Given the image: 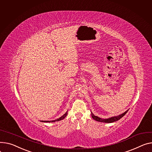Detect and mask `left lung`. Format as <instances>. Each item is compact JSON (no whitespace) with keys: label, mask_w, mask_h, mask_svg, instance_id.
<instances>
[{"label":"left lung","mask_w":152,"mask_h":152,"mask_svg":"<svg viewBox=\"0 0 152 152\" xmlns=\"http://www.w3.org/2000/svg\"><path fill=\"white\" fill-rule=\"evenodd\" d=\"M128 111L126 110L125 111V112L122 114H120L118 116H114V117H112L110 118H106V119H104V118H102L100 117H98L97 116H95L94 115V114L91 112V115H92V118L95 120L96 121H98V122H104V123H113V122H116V121L120 120L121 118H122Z\"/></svg>","instance_id":"left-lung-1"}]
</instances>
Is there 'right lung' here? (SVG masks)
Masks as SVG:
<instances>
[{
  "mask_svg": "<svg viewBox=\"0 0 152 152\" xmlns=\"http://www.w3.org/2000/svg\"><path fill=\"white\" fill-rule=\"evenodd\" d=\"M67 114H68V111H66V113L65 114H64L62 117H60L59 118H57V119H56L55 120H52V121H42V122H57V121H60V120L64 119L65 117L67 115Z\"/></svg>",
  "mask_w": 152,
  "mask_h": 152,
  "instance_id": "right-lung-1",
  "label": "right lung"
}]
</instances>
